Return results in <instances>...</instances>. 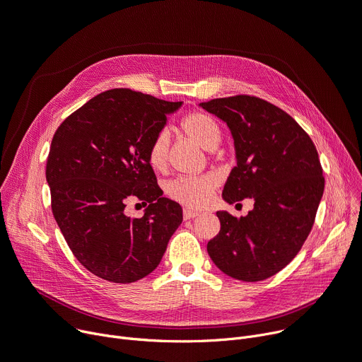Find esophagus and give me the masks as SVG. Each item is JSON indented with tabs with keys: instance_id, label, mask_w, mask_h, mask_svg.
<instances>
[{
	"instance_id": "1",
	"label": "esophagus",
	"mask_w": 362,
	"mask_h": 362,
	"mask_svg": "<svg viewBox=\"0 0 362 362\" xmlns=\"http://www.w3.org/2000/svg\"><path fill=\"white\" fill-rule=\"evenodd\" d=\"M197 215H199V212L192 211V209H184V212H182V216H184L185 221H187V219H193V218H196Z\"/></svg>"
}]
</instances>
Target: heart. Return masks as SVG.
<instances>
[{
	"label": "heart",
	"mask_w": 362,
	"mask_h": 362,
	"mask_svg": "<svg viewBox=\"0 0 362 362\" xmlns=\"http://www.w3.org/2000/svg\"><path fill=\"white\" fill-rule=\"evenodd\" d=\"M182 131L188 139L193 140L202 148L212 151L221 141V129L215 120L200 112L188 115L181 124ZM168 162V135L159 134L150 146L148 163L153 169H163ZM212 181L208 178H181L169 185V194L175 200L200 208L209 199Z\"/></svg>",
	"instance_id": "b5f03b06"
}]
</instances>
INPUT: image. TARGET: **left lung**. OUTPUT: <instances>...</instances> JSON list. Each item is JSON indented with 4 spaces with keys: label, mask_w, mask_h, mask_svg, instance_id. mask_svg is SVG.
Instances as JSON below:
<instances>
[{
    "label": "left lung",
    "mask_w": 362,
    "mask_h": 362,
    "mask_svg": "<svg viewBox=\"0 0 362 362\" xmlns=\"http://www.w3.org/2000/svg\"><path fill=\"white\" fill-rule=\"evenodd\" d=\"M226 122L235 162L223 185L228 204L253 200L235 218L218 211L221 230L208 243L214 264L240 281H261L281 271L311 233L324 193L317 148L296 120L271 103L250 95L199 105Z\"/></svg>",
    "instance_id": "8db88e82"
}]
</instances>
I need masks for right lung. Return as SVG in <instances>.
I'll return each mask as SVG.
<instances>
[{"instance_id": "obj_1", "label": "right lung", "mask_w": 362, "mask_h": 362, "mask_svg": "<svg viewBox=\"0 0 362 362\" xmlns=\"http://www.w3.org/2000/svg\"><path fill=\"white\" fill-rule=\"evenodd\" d=\"M182 101L127 88L101 93L63 120L47 160L54 219L76 259L97 277L134 283L160 264L182 222L162 197L148 150ZM149 203L143 218L124 215L128 197Z\"/></svg>"}]
</instances>
